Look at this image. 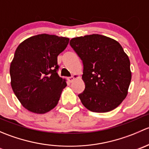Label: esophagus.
I'll return each instance as SVG.
<instances>
[{
  "mask_svg": "<svg viewBox=\"0 0 149 149\" xmlns=\"http://www.w3.org/2000/svg\"><path fill=\"white\" fill-rule=\"evenodd\" d=\"M79 78H80V76H79V75L75 74V75H73V76H70V77L68 78V80L69 82H70V83H71V82H73L75 79H79Z\"/></svg>",
  "mask_w": 149,
  "mask_h": 149,
  "instance_id": "1",
  "label": "esophagus"
}]
</instances>
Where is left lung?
<instances>
[{
    "label": "left lung",
    "instance_id": "1",
    "mask_svg": "<svg viewBox=\"0 0 149 149\" xmlns=\"http://www.w3.org/2000/svg\"><path fill=\"white\" fill-rule=\"evenodd\" d=\"M70 45L83 61L85 89L79 97L94 112H107L125 99L131 81L130 63L119 42L101 34L75 37Z\"/></svg>",
    "mask_w": 149,
    "mask_h": 149
}]
</instances>
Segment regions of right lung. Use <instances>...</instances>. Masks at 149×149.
I'll list each match as a JSON object with an SVG mask.
<instances>
[{
	"label": "right lung",
	"mask_w": 149,
	"mask_h": 149,
	"mask_svg": "<svg viewBox=\"0 0 149 149\" xmlns=\"http://www.w3.org/2000/svg\"><path fill=\"white\" fill-rule=\"evenodd\" d=\"M69 38L41 34L22 42L10 63V84L22 106L45 114L58 104L66 80L58 74V56Z\"/></svg>",
	"instance_id": "right-lung-1"
}]
</instances>
